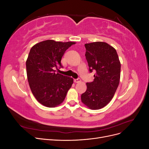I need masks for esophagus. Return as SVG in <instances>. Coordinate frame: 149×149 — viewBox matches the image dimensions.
Here are the masks:
<instances>
[{
  "mask_svg": "<svg viewBox=\"0 0 149 149\" xmlns=\"http://www.w3.org/2000/svg\"><path fill=\"white\" fill-rule=\"evenodd\" d=\"M74 83H79L81 82V79L79 78H78V79H74Z\"/></svg>",
  "mask_w": 149,
  "mask_h": 149,
  "instance_id": "1",
  "label": "esophagus"
}]
</instances>
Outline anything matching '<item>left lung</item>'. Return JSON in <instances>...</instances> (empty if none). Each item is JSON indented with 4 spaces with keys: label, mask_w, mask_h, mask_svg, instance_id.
Instances as JSON below:
<instances>
[{
    "label": "left lung",
    "mask_w": 149,
    "mask_h": 149,
    "mask_svg": "<svg viewBox=\"0 0 149 149\" xmlns=\"http://www.w3.org/2000/svg\"><path fill=\"white\" fill-rule=\"evenodd\" d=\"M90 72L96 71L94 81L87 83V89L81 99L92 110L106 106L113 97L120 76V62L116 49L106 42L84 44Z\"/></svg>",
    "instance_id": "8db88e82"
}]
</instances>
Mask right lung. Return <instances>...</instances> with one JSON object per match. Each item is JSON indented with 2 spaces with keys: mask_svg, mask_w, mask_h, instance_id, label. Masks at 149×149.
<instances>
[{
  "mask_svg": "<svg viewBox=\"0 0 149 149\" xmlns=\"http://www.w3.org/2000/svg\"><path fill=\"white\" fill-rule=\"evenodd\" d=\"M73 42H61L47 40L30 49L26 61L27 79L31 93L40 104L55 107L63 102L73 79L56 73V68L63 67L61 58Z\"/></svg>",
  "mask_w": 149,
  "mask_h": 149,
  "instance_id": "1",
  "label": "right lung"
}]
</instances>
